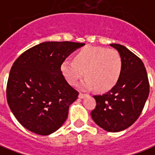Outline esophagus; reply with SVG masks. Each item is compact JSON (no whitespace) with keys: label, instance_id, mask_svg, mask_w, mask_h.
<instances>
[{"label":"esophagus","instance_id":"esophagus-1","mask_svg":"<svg viewBox=\"0 0 155 155\" xmlns=\"http://www.w3.org/2000/svg\"><path fill=\"white\" fill-rule=\"evenodd\" d=\"M85 95H86V94H84V93H80V94H79V98H81V99H83V98H84Z\"/></svg>","mask_w":155,"mask_h":155}]
</instances>
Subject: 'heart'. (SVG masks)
I'll list each match as a JSON object with an SVG mask.
<instances>
[{"mask_svg": "<svg viewBox=\"0 0 155 155\" xmlns=\"http://www.w3.org/2000/svg\"><path fill=\"white\" fill-rule=\"evenodd\" d=\"M122 59L114 49L86 46L74 55V61L65 60L61 72L71 85H76L80 79L87 77L83 87L104 92L114 86L121 74Z\"/></svg>", "mask_w": 155, "mask_h": 155, "instance_id": "b5f03b06", "label": "heart"}]
</instances>
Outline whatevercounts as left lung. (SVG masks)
<instances>
[{"label":"left lung","instance_id":"obj_1","mask_svg":"<svg viewBox=\"0 0 155 155\" xmlns=\"http://www.w3.org/2000/svg\"><path fill=\"white\" fill-rule=\"evenodd\" d=\"M122 59V71L116 84L102 95H94L96 106L91 117L109 132H119L132 125L142 113L150 93L146 69L140 58L119 44H110Z\"/></svg>","mask_w":155,"mask_h":155}]
</instances>
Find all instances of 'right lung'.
Listing matches in <instances>:
<instances>
[{
	"label": "right lung",
	"instance_id": "obj_1",
	"mask_svg": "<svg viewBox=\"0 0 155 155\" xmlns=\"http://www.w3.org/2000/svg\"><path fill=\"white\" fill-rule=\"evenodd\" d=\"M84 45L44 42L25 51L14 62L6 85V99L13 114L25 129L48 135L66 120L69 106L79 92L65 81L61 64Z\"/></svg>",
	"mask_w": 155,
	"mask_h": 155
}]
</instances>
